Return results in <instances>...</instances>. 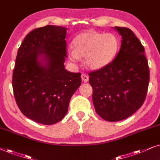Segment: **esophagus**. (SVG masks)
<instances>
[{
    "label": "esophagus",
    "mask_w": 160,
    "mask_h": 160,
    "mask_svg": "<svg viewBox=\"0 0 160 160\" xmlns=\"http://www.w3.org/2000/svg\"><path fill=\"white\" fill-rule=\"evenodd\" d=\"M81 78H82V81H84V82H88V76L87 75V74H82Z\"/></svg>",
    "instance_id": "1"
}]
</instances>
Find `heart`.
Returning <instances> with one entry per match:
<instances>
[{"label":"heart","mask_w":160,"mask_h":160,"mask_svg":"<svg viewBox=\"0 0 160 160\" xmlns=\"http://www.w3.org/2000/svg\"><path fill=\"white\" fill-rule=\"evenodd\" d=\"M74 50L68 51L69 58L78 61L86 58V63L92 69H99L111 62L118 52L120 42L113 33L90 31L77 36L73 41Z\"/></svg>","instance_id":"b5f03b06"}]
</instances>
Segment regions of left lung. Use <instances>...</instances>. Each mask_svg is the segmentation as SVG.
Returning <instances> with one entry per match:
<instances>
[{
  "label": "left lung",
  "instance_id": "1",
  "mask_svg": "<svg viewBox=\"0 0 160 160\" xmlns=\"http://www.w3.org/2000/svg\"><path fill=\"white\" fill-rule=\"evenodd\" d=\"M115 29L122 37L116 57L109 64L88 73L96 112L108 121L128 118L141 107L150 79L148 61L139 39L127 28Z\"/></svg>",
  "mask_w": 160,
  "mask_h": 160
}]
</instances>
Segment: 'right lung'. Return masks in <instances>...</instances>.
<instances>
[{
  "label": "right lung",
  "mask_w": 160,
  "mask_h": 160,
  "mask_svg": "<svg viewBox=\"0 0 160 160\" xmlns=\"http://www.w3.org/2000/svg\"><path fill=\"white\" fill-rule=\"evenodd\" d=\"M67 28L54 25L34 29L23 40L12 77L14 96L28 118L45 125L67 113L69 101L81 84V74L67 71ZM43 54L46 64L38 61Z\"/></svg>",
  "instance_id": "add662e5"
}]
</instances>
